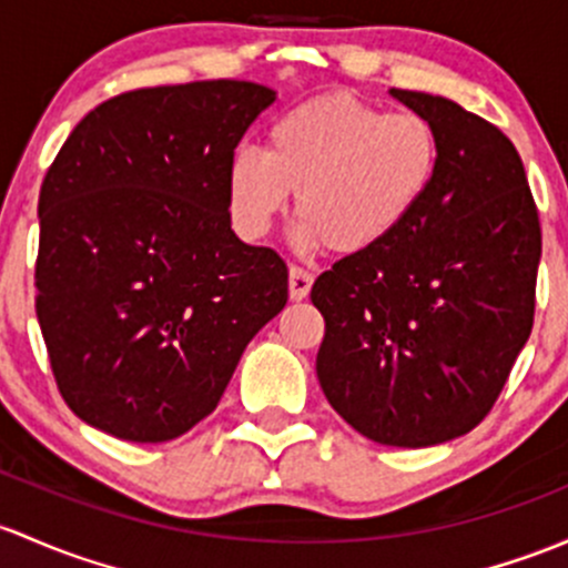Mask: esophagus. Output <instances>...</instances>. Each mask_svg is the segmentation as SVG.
Returning <instances> with one entry per match:
<instances>
[{"label":"esophagus","instance_id":"esophagus-1","mask_svg":"<svg viewBox=\"0 0 568 568\" xmlns=\"http://www.w3.org/2000/svg\"><path fill=\"white\" fill-rule=\"evenodd\" d=\"M310 288H313V274L302 266L288 268V294L294 302H302L310 296Z\"/></svg>","mask_w":568,"mask_h":568}]
</instances>
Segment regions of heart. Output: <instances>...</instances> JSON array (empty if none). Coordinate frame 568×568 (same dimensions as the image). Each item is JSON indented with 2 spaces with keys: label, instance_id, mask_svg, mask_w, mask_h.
Listing matches in <instances>:
<instances>
[{
  "label": "heart",
  "instance_id": "obj_1",
  "mask_svg": "<svg viewBox=\"0 0 568 568\" xmlns=\"http://www.w3.org/2000/svg\"><path fill=\"white\" fill-rule=\"evenodd\" d=\"M438 165L440 141L429 119L334 94L274 119L264 152L239 149L225 193L236 229L250 239L268 234L296 193V244L359 258L410 223Z\"/></svg>",
  "mask_w": 568,
  "mask_h": 568
}]
</instances>
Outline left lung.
Here are the masks:
<instances>
[{
    "mask_svg": "<svg viewBox=\"0 0 568 568\" xmlns=\"http://www.w3.org/2000/svg\"><path fill=\"white\" fill-rule=\"evenodd\" d=\"M389 94L438 130V176L392 242L315 280V373L364 438L425 449L470 433L504 389L534 326L541 229L495 124L438 94Z\"/></svg>",
    "mask_w": 568,
    "mask_h": 568,
    "instance_id": "1",
    "label": "left lung"
}]
</instances>
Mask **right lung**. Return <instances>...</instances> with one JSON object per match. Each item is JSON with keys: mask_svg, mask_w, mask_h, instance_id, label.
Here are the masks:
<instances>
[{"mask_svg": "<svg viewBox=\"0 0 568 568\" xmlns=\"http://www.w3.org/2000/svg\"><path fill=\"white\" fill-rule=\"evenodd\" d=\"M274 89L193 81L116 94L75 124L40 187L34 310L64 403L163 444L217 408L288 266L231 231L225 176Z\"/></svg>", "mask_w": 568, "mask_h": 568, "instance_id": "1", "label": "right lung"}]
</instances>
